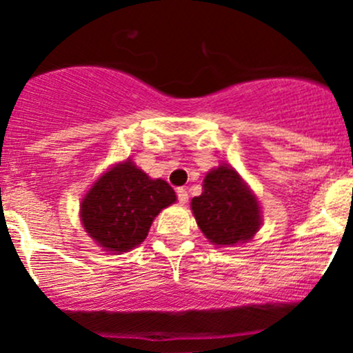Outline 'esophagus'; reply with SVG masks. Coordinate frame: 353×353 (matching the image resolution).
<instances>
[{
    "mask_svg": "<svg viewBox=\"0 0 353 353\" xmlns=\"http://www.w3.org/2000/svg\"><path fill=\"white\" fill-rule=\"evenodd\" d=\"M177 199H179V203H181V204H185V203H188L189 194H188V191H185L184 188H177Z\"/></svg>",
    "mask_w": 353,
    "mask_h": 353,
    "instance_id": "34e87169",
    "label": "esophagus"
}]
</instances>
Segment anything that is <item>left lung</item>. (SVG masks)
I'll return each mask as SVG.
<instances>
[{
  "label": "left lung",
  "mask_w": 353,
  "mask_h": 353,
  "mask_svg": "<svg viewBox=\"0 0 353 353\" xmlns=\"http://www.w3.org/2000/svg\"><path fill=\"white\" fill-rule=\"evenodd\" d=\"M192 214L203 234L216 246L246 243L261 226L256 196L233 168L223 164L204 177L203 194L192 197Z\"/></svg>",
  "instance_id": "1"
}]
</instances>
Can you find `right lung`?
Listing matches in <instances>:
<instances>
[{
    "label": "right lung",
    "instance_id": "1",
    "mask_svg": "<svg viewBox=\"0 0 353 353\" xmlns=\"http://www.w3.org/2000/svg\"><path fill=\"white\" fill-rule=\"evenodd\" d=\"M176 192L162 179H150L130 159L97 179L80 204L88 236L110 253H125L147 238L150 224Z\"/></svg>",
    "mask_w": 353,
    "mask_h": 353
}]
</instances>
